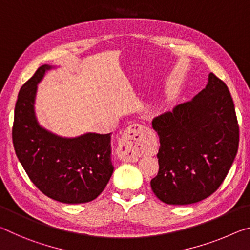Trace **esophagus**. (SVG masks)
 <instances>
[{
	"label": "esophagus",
	"instance_id": "esophagus-1",
	"mask_svg": "<svg viewBox=\"0 0 250 250\" xmlns=\"http://www.w3.org/2000/svg\"><path fill=\"white\" fill-rule=\"evenodd\" d=\"M149 134V128L144 125H129L123 134L120 143V158L126 162H136L141 153L146 148V141Z\"/></svg>",
	"mask_w": 250,
	"mask_h": 250
}]
</instances>
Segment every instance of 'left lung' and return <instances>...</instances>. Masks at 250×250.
<instances>
[{"label": "left lung", "instance_id": "left-lung-1", "mask_svg": "<svg viewBox=\"0 0 250 250\" xmlns=\"http://www.w3.org/2000/svg\"><path fill=\"white\" fill-rule=\"evenodd\" d=\"M159 169L154 194L169 205L209 197L222 185L236 157L239 126L227 85L210 73L193 100L155 117Z\"/></svg>", "mask_w": 250, "mask_h": 250}]
</instances>
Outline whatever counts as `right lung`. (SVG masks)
<instances>
[{
    "instance_id": "add662e5",
    "label": "right lung",
    "mask_w": 250,
    "mask_h": 250,
    "mask_svg": "<svg viewBox=\"0 0 250 250\" xmlns=\"http://www.w3.org/2000/svg\"><path fill=\"white\" fill-rule=\"evenodd\" d=\"M50 68L42 65L20 89L12 127L15 154L32 183L47 197L65 204L92 202L114 170L110 134L63 138L41 127L34 114L35 93Z\"/></svg>"
}]
</instances>
